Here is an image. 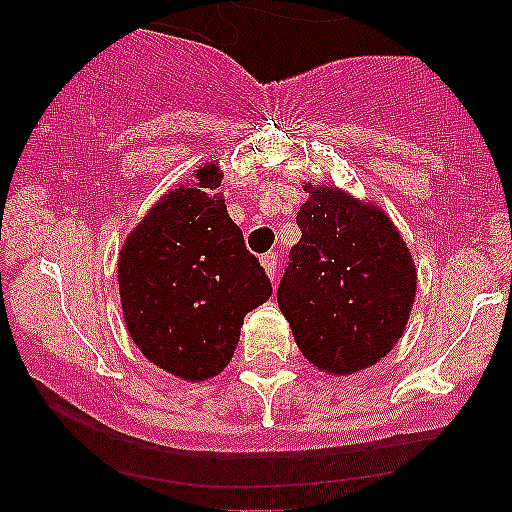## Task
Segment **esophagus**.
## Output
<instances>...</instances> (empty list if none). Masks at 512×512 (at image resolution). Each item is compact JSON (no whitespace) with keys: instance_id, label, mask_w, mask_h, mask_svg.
Wrapping results in <instances>:
<instances>
[{"instance_id":"esophagus-1","label":"esophagus","mask_w":512,"mask_h":512,"mask_svg":"<svg viewBox=\"0 0 512 512\" xmlns=\"http://www.w3.org/2000/svg\"><path fill=\"white\" fill-rule=\"evenodd\" d=\"M262 267L269 279L276 281V276H279V252H267V255L262 257Z\"/></svg>"}]
</instances>
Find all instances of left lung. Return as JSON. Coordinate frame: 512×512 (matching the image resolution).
<instances>
[{"label": "left lung", "instance_id": "1", "mask_svg": "<svg viewBox=\"0 0 512 512\" xmlns=\"http://www.w3.org/2000/svg\"><path fill=\"white\" fill-rule=\"evenodd\" d=\"M276 301L313 366L349 375L378 363L407 327L416 296L411 255L385 211L313 187L298 209Z\"/></svg>", "mask_w": 512, "mask_h": 512}]
</instances>
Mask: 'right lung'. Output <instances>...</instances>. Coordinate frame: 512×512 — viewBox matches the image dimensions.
<instances>
[{
  "label": "right lung",
  "instance_id": "obj_1",
  "mask_svg": "<svg viewBox=\"0 0 512 512\" xmlns=\"http://www.w3.org/2000/svg\"><path fill=\"white\" fill-rule=\"evenodd\" d=\"M197 187L170 190L129 233L117 262L127 330L139 351L182 380H207L231 361L245 315L272 296V281L226 202L216 163Z\"/></svg>",
  "mask_w": 512,
  "mask_h": 512
}]
</instances>
